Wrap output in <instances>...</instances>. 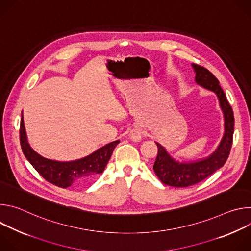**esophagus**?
Instances as JSON below:
<instances>
[{
	"label": "esophagus",
	"instance_id": "1",
	"mask_svg": "<svg viewBox=\"0 0 251 251\" xmlns=\"http://www.w3.org/2000/svg\"><path fill=\"white\" fill-rule=\"evenodd\" d=\"M129 138L135 142V143H138V142H141L142 141V132L139 128H135L133 129L130 134H129Z\"/></svg>",
	"mask_w": 251,
	"mask_h": 251
}]
</instances>
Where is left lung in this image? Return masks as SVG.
<instances>
[{
    "instance_id": "left-lung-1",
    "label": "left lung",
    "mask_w": 251,
    "mask_h": 251,
    "mask_svg": "<svg viewBox=\"0 0 251 251\" xmlns=\"http://www.w3.org/2000/svg\"><path fill=\"white\" fill-rule=\"evenodd\" d=\"M192 67L196 74V83L204 89L212 91L219 99L224 115V135L219 146L210 155L193 161L181 162L176 160L165 147L156 142L158 156L153 166L154 172L163 184L176 188H186L196 185L221 169L226 162L232 145L234 130L233 111L219 80L210 71L202 66L192 63Z\"/></svg>"
}]
</instances>
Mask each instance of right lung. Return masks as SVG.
<instances>
[{
    "label": "right lung",
    "mask_w": 251,
    "mask_h": 251,
    "mask_svg": "<svg viewBox=\"0 0 251 251\" xmlns=\"http://www.w3.org/2000/svg\"><path fill=\"white\" fill-rule=\"evenodd\" d=\"M20 142L23 153L31 166L45 178L63 189L69 187H83L92 182L103 173L119 140L113 141L95 150L91 154L74 161H56L48 159L35 152L29 145L22 112Z\"/></svg>",
    "instance_id": "obj_1"
}]
</instances>
